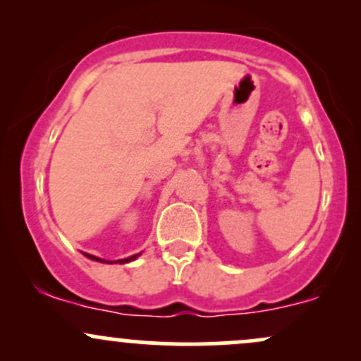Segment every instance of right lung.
<instances>
[{
	"label": "right lung",
	"instance_id": "right-lung-1",
	"mask_svg": "<svg viewBox=\"0 0 361 361\" xmlns=\"http://www.w3.org/2000/svg\"><path fill=\"white\" fill-rule=\"evenodd\" d=\"M84 257L89 258V259H94V262H99V263H120V265H123V263L134 262L135 258L141 257V253L133 255V257H127V258H122V259H103V258H98V257H94V255H89V253H84Z\"/></svg>",
	"mask_w": 361,
	"mask_h": 361
}]
</instances>
